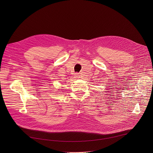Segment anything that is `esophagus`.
Segmentation results:
<instances>
[{
	"label": "esophagus",
	"instance_id": "obj_1",
	"mask_svg": "<svg viewBox=\"0 0 153 153\" xmlns=\"http://www.w3.org/2000/svg\"><path fill=\"white\" fill-rule=\"evenodd\" d=\"M75 76H77V77H77V76H79V75H78V74H77V73H76V74H75Z\"/></svg>",
	"mask_w": 153,
	"mask_h": 153
}]
</instances>
